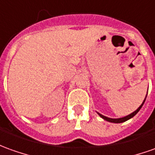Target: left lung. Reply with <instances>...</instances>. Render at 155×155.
Masks as SVG:
<instances>
[{
	"label": "left lung",
	"mask_w": 155,
	"mask_h": 155,
	"mask_svg": "<svg viewBox=\"0 0 155 155\" xmlns=\"http://www.w3.org/2000/svg\"><path fill=\"white\" fill-rule=\"evenodd\" d=\"M147 97V96H146ZM146 97H145L144 100H143V104H141L140 106L137 108V110H135L134 112H133L132 114H130V115H128V116H125V117H122V118H118V119H112V118H109V117H106V116H102V115H100V113H98L99 115L100 116V117H102L104 120H107V121H110V122H114V123H121V122H124V121H126V120H129V119H131L132 117H133V116L136 115L137 112L140 110V109L142 108V106H143V104H144L145 102V100H146Z\"/></svg>",
	"instance_id": "obj_1"
}]
</instances>
